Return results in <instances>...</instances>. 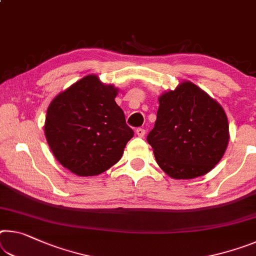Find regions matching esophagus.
<instances>
[{
    "label": "esophagus",
    "instance_id": "1",
    "mask_svg": "<svg viewBox=\"0 0 256 256\" xmlns=\"http://www.w3.org/2000/svg\"><path fill=\"white\" fill-rule=\"evenodd\" d=\"M136 136H138L144 138V134H146V130H144V128H138L136 130Z\"/></svg>",
    "mask_w": 256,
    "mask_h": 256
}]
</instances>
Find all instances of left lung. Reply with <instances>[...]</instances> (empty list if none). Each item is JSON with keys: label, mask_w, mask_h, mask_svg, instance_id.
<instances>
[{"label": "left lung", "mask_w": 256, "mask_h": 256, "mask_svg": "<svg viewBox=\"0 0 256 256\" xmlns=\"http://www.w3.org/2000/svg\"><path fill=\"white\" fill-rule=\"evenodd\" d=\"M157 164L173 179H194L216 166L229 141L223 108L192 82L160 96L155 126L147 136Z\"/></svg>", "instance_id": "left-lung-1"}]
</instances>
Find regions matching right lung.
<instances>
[{"mask_svg": "<svg viewBox=\"0 0 256 256\" xmlns=\"http://www.w3.org/2000/svg\"><path fill=\"white\" fill-rule=\"evenodd\" d=\"M116 96L117 88L88 75L52 100L44 131L48 147L64 168L80 176H92L120 160L134 133Z\"/></svg>", "mask_w": 256, "mask_h": 256, "instance_id": "add662e5", "label": "right lung"}]
</instances>
